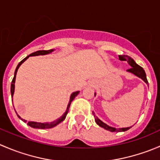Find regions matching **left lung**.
I'll return each instance as SVG.
<instances>
[{"instance_id": "8db88e82", "label": "left lung", "mask_w": 160, "mask_h": 160, "mask_svg": "<svg viewBox=\"0 0 160 160\" xmlns=\"http://www.w3.org/2000/svg\"><path fill=\"white\" fill-rule=\"evenodd\" d=\"M118 58L121 61H127V62H128V63L131 66V68L128 69V70H127L128 72H132V73H133L134 75L137 76L138 77L141 78L142 80L143 81L146 83V84H148V80H147V78H146V72H145V70H143L142 67H141L140 66H138V64H137L136 62L134 61V59H132V58L128 56H125V55H119ZM93 116H94L95 122H96V123L98 124L100 127H101V128H104V129H106L108 131H110V132H125V131L128 130L131 128V127H128V128H114V127H111V126H109V125H108L107 124L104 123V122H103L102 121L100 120V119L98 118L96 115H94V112H93Z\"/></svg>"}]
</instances>
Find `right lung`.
Listing matches in <instances>:
<instances>
[{
    "label": "right lung",
    "instance_id": "right-lung-1",
    "mask_svg": "<svg viewBox=\"0 0 160 160\" xmlns=\"http://www.w3.org/2000/svg\"><path fill=\"white\" fill-rule=\"evenodd\" d=\"M54 51V49H49V50H38V51H36L35 52H32V54L28 55L27 57H25V59H22V61H21L20 62L18 63V65L17 66V67H16V70L14 71V78H13L12 80V82H11V98H13V95H14V83H15V78H16V74H17V72H18V68L20 67V66L22 65V63H23L24 62H25V60H26L27 59H28L29 56H40V55H46V54H49V53H51L52 52ZM80 93V91H76V92H73V93L71 94L70 96V102H69L68 105H67V111H65V113H64L63 114H62V116H61L59 118L56 119V121H53V122H44V123H41V122H28V125H29L30 127H32V128H38V129H46V128H53V127L56 126V125H58V124H59L60 122H62V121L64 120V119L66 118V117H67V114H68V111L70 110V104H71V102H72V101H73V99L75 98L76 96H77L78 95V93ZM13 101V99H12ZM18 117L19 118L21 119V120L23 121L24 122H26L27 121L25 120V119H22V118L20 117V116L18 115V114H17Z\"/></svg>",
    "mask_w": 160,
    "mask_h": 160
}]
</instances>
